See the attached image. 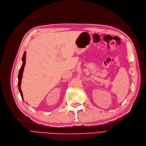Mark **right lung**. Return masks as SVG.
<instances>
[{
	"label": "right lung",
	"mask_w": 146,
	"mask_h": 146,
	"mask_svg": "<svg viewBox=\"0 0 146 146\" xmlns=\"http://www.w3.org/2000/svg\"><path fill=\"white\" fill-rule=\"evenodd\" d=\"M23 64L21 67L19 71V74H18V89L19 91L20 92L21 96V98L23 100V93L21 91V80L23 78V71H24V68L25 65V52L24 53V55L23 56Z\"/></svg>",
	"instance_id": "add662e5"
}]
</instances>
